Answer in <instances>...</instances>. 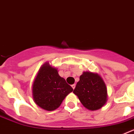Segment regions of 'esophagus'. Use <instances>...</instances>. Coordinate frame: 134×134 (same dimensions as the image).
<instances>
[{
	"label": "esophagus",
	"mask_w": 134,
	"mask_h": 134,
	"mask_svg": "<svg viewBox=\"0 0 134 134\" xmlns=\"http://www.w3.org/2000/svg\"><path fill=\"white\" fill-rule=\"evenodd\" d=\"M75 87H76V85H75V84H74V85H72V88L73 89H74V88H75Z\"/></svg>",
	"instance_id": "1"
}]
</instances>
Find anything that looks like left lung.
<instances>
[{
  "label": "left lung",
  "instance_id": "left-lung-1",
  "mask_svg": "<svg viewBox=\"0 0 134 134\" xmlns=\"http://www.w3.org/2000/svg\"><path fill=\"white\" fill-rule=\"evenodd\" d=\"M73 93L84 107L91 111L100 109L107 100V86L97 73L84 72Z\"/></svg>",
  "mask_w": 134,
  "mask_h": 134
}]
</instances>
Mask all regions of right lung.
<instances>
[{
    "label": "right lung",
    "instance_id": "add662e5",
    "mask_svg": "<svg viewBox=\"0 0 134 134\" xmlns=\"http://www.w3.org/2000/svg\"><path fill=\"white\" fill-rule=\"evenodd\" d=\"M72 91L66 80L59 75L56 68L52 67L48 62L40 68L32 87L34 102L46 111L58 108Z\"/></svg>",
    "mask_w": 134,
    "mask_h": 134
}]
</instances>
